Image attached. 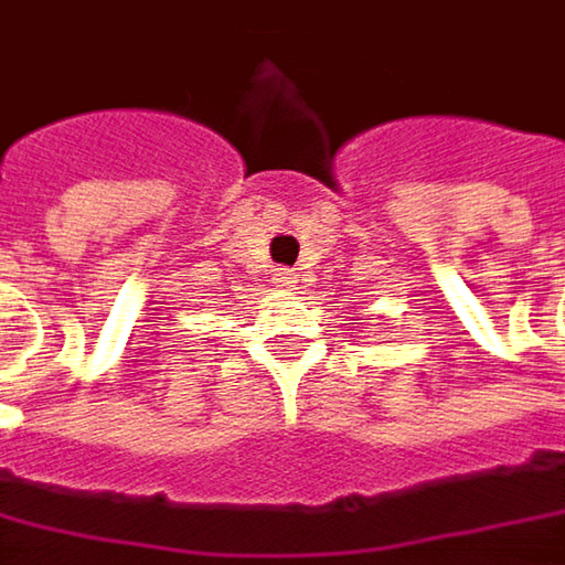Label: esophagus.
Segmentation results:
<instances>
[{
	"mask_svg": "<svg viewBox=\"0 0 565 565\" xmlns=\"http://www.w3.org/2000/svg\"><path fill=\"white\" fill-rule=\"evenodd\" d=\"M279 282H292V269H286V273H279Z\"/></svg>",
	"mask_w": 565,
	"mask_h": 565,
	"instance_id": "obj_1",
	"label": "esophagus"
}]
</instances>
